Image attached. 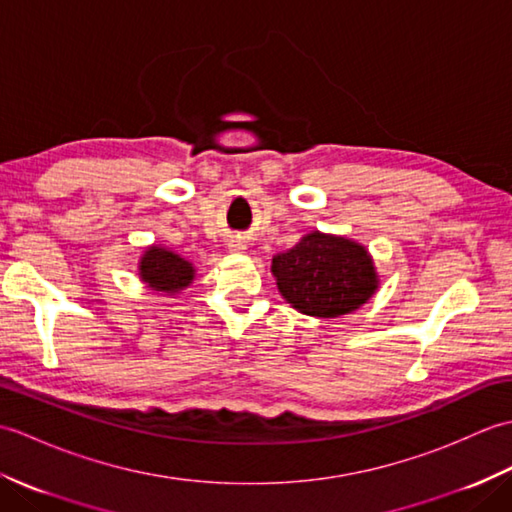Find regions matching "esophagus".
<instances>
[{"mask_svg": "<svg viewBox=\"0 0 512 512\" xmlns=\"http://www.w3.org/2000/svg\"><path fill=\"white\" fill-rule=\"evenodd\" d=\"M228 250H233V253H242L246 250V239L244 237H231V242H228Z\"/></svg>", "mask_w": 512, "mask_h": 512, "instance_id": "34e87169", "label": "esophagus"}]
</instances>
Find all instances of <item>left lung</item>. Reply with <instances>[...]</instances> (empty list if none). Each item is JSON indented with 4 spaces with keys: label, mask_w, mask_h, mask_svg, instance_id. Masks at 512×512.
<instances>
[{
    "label": "left lung",
    "mask_w": 512,
    "mask_h": 512,
    "mask_svg": "<svg viewBox=\"0 0 512 512\" xmlns=\"http://www.w3.org/2000/svg\"><path fill=\"white\" fill-rule=\"evenodd\" d=\"M270 270L281 297L308 317L334 319L350 314L378 290L374 259L367 248L319 231L275 255Z\"/></svg>",
    "instance_id": "left-lung-1"
}]
</instances>
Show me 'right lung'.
Returning <instances> with one entry per match:
<instances>
[{
    "mask_svg": "<svg viewBox=\"0 0 512 512\" xmlns=\"http://www.w3.org/2000/svg\"><path fill=\"white\" fill-rule=\"evenodd\" d=\"M138 275L147 288L176 295L193 284L195 268L187 259L162 246H149L138 262Z\"/></svg>",
    "mask_w": 512,
    "mask_h": 512,
    "instance_id": "add662e5",
    "label": "right lung"
}]
</instances>
